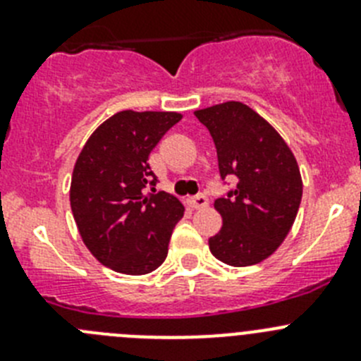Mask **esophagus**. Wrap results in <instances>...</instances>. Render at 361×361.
Here are the masks:
<instances>
[{
  "mask_svg": "<svg viewBox=\"0 0 361 361\" xmlns=\"http://www.w3.org/2000/svg\"><path fill=\"white\" fill-rule=\"evenodd\" d=\"M188 204H190V208L200 209V208H206V206L209 204V200L206 195H197V197H190V199H188Z\"/></svg>",
  "mask_w": 361,
  "mask_h": 361,
  "instance_id": "1",
  "label": "esophagus"
}]
</instances>
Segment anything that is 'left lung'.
I'll list each match as a JSON object with an SVG mask.
<instances>
[{"label":"left lung","instance_id":"1","mask_svg":"<svg viewBox=\"0 0 361 361\" xmlns=\"http://www.w3.org/2000/svg\"><path fill=\"white\" fill-rule=\"evenodd\" d=\"M209 130L220 177L237 186L215 200L222 228L209 251L235 267L262 262L280 247L295 224L302 200V175L291 148L262 116L238 101L195 111Z\"/></svg>","mask_w":361,"mask_h":361}]
</instances>
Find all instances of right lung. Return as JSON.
<instances>
[{"instance_id": "obj_1", "label": "right lung", "mask_w": 361, "mask_h": 361, "mask_svg": "<svg viewBox=\"0 0 361 361\" xmlns=\"http://www.w3.org/2000/svg\"><path fill=\"white\" fill-rule=\"evenodd\" d=\"M177 111L123 110L88 137L73 166L70 206L79 235L103 266L146 275L166 260L184 206L170 193H146L155 184L148 157Z\"/></svg>"}]
</instances>
